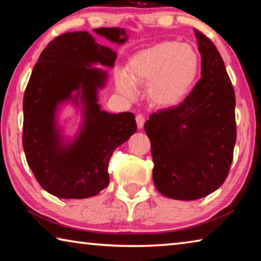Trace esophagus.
Segmentation results:
<instances>
[{"label": "esophagus", "mask_w": 261, "mask_h": 261, "mask_svg": "<svg viewBox=\"0 0 261 261\" xmlns=\"http://www.w3.org/2000/svg\"><path fill=\"white\" fill-rule=\"evenodd\" d=\"M136 122H137V126H138V129H143L144 123H145V116H144V115H140V114L137 115V116H136Z\"/></svg>", "instance_id": "obj_1"}]
</instances>
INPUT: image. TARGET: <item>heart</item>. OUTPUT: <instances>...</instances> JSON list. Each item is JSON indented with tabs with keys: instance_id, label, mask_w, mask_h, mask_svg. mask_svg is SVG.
<instances>
[{
	"instance_id": "heart-1",
	"label": "heart",
	"mask_w": 261,
	"mask_h": 261,
	"mask_svg": "<svg viewBox=\"0 0 261 261\" xmlns=\"http://www.w3.org/2000/svg\"><path fill=\"white\" fill-rule=\"evenodd\" d=\"M199 72V57L187 43L163 41L135 53L125 72L116 76L118 91L129 99L137 95V85L146 84L148 102L158 108L178 105L191 90Z\"/></svg>"
}]
</instances>
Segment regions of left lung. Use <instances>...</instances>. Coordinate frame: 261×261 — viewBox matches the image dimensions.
Wrapping results in <instances>:
<instances>
[{"mask_svg":"<svg viewBox=\"0 0 261 261\" xmlns=\"http://www.w3.org/2000/svg\"><path fill=\"white\" fill-rule=\"evenodd\" d=\"M201 78L187 99L145 123L154 162L153 182L171 199L196 200L226 180L236 143L235 92L214 43L194 31Z\"/></svg>","mask_w":261,"mask_h":261,"instance_id":"8db88e82","label":"left lung"}]
</instances>
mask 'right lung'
I'll use <instances>...</instances> for the list:
<instances>
[{
  "mask_svg": "<svg viewBox=\"0 0 261 261\" xmlns=\"http://www.w3.org/2000/svg\"><path fill=\"white\" fill-rule=\"evenodd\" d=\"M93 31L117 45L127 40L124 29ZM115 60L116 53L79 31L51 40L34 65L23 101V147L35 178L53 196L84 199L107 188L110 156L137 131L134 114H112L98 103L108 72L93 65L113 68ZM67 103L81 107L82 122L73 137L58 124Z\"/></svg>",
  "mask_w": 261,
  "mask_h": 261,
  "instance_id": "obj_1",
  "label": "right lung"
}]
</instances>
